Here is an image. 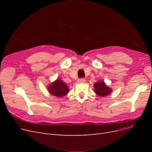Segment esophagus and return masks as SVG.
<instances>
[{
	"label": "esophagus",
	"instance_id": "34e87169",
	"mask_svg": "<svg viewBox=\"0 0 152 152\" xmlns=\"http://www.w3.org/2000/svg\"><path fill=\"white\" fill-rule=\"evenodd\" d=\"M86 81V80H85V79H84V78H81V79H78V83H84Z\"/></svg>",
	"mask_w": 152,
	"mask_h": 152
}]
</instances>
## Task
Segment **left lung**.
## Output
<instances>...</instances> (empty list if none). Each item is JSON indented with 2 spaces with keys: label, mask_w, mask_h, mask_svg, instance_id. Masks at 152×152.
I'll list each match as a JSON object with an SVG mask.
<instances>
[{
  "label": "left lung",
  "mask_w": 152,
  "mask_h": 152,
  "mask_svg": "<svg viewBox=\"0 0 152 152\" xmlns=\"http://www.w3.org/2000/svg\"><path fill=\"white\" fill-rule=\"evenodd\" d=\"M94 86L95 93L99 95V96H107V95H109L112 92V89L110 87H108L106 84L102 81H100L98 83H95Z\"/></svg>",
  "instance_id": "8db88e82"
}]
</instances>
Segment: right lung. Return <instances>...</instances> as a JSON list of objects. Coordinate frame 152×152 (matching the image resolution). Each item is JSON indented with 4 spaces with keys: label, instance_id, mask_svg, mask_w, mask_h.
Instances as JSON below:
<instances>
[{
    "label": "right lung",
    "instance_id": "obj_1",
    "mask_svg": "<svg viewBox=\"0 0 152 152\" xmlns=\"http://www.w3.org/2000/svg\"><path fill=\"white\" fill-rule=\"evenodd\" d=\"M47 89L50 94L57 97H62L69 92L68 87L59 79L49 84Z\"/></svg>",
    "mask_w": 152,
    "mask_h": 152
}]
</instances>
